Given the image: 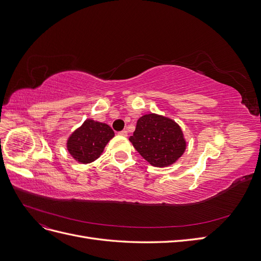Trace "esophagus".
Masks as SVG:
<instances>
[{"label":"esophagus","mask_w":261,"mask_h":261,"mask_svg":"<svg viewBox=\"0 0 261 261\" xmlns=\"http://www.w3.org/2000/svg\"><path fill=\"white\" fill-rule=\"evenodd\" d=\"M118 135L123 136V137H126V136H127V132H126V130H122V132L118 133Z\"/></svg>","instance_id":"34e87169"}]
</instances>
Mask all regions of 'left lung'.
<instances>
[{"label": "left lung", "mask_w": 261, "mask_h": 261, "mask_svg": "<svg viewBox=\"0 0 261 261\" xmlns=\"http://www.w3.org/2000/svg\"><path fill=\"white\" fill-rule=\"evenodd\" d=\"M129 141L139 154L155 168L174 164L187 146L180 126L172 118L155 113L138 118Z\"/></svg>", "instance_id": "8db88e82"}]
</instances>
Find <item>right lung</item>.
I'll return each instance as SVG.
<instances>
[{
	"label": "right lung",
	"instance_id": "right-lung-1",
	"mask_svg": "<svg viewBox=\"0 0 261 261\" xmlns=\"http://www.w3.org/2000/svg\"><path fill=\"white\" fill-rule=\"evenodd\" d=\"M113 137L114 132L108 124L87 118L68 136L66 149L78 163H91L103 153L107 144Z\"/></svg>",
	"mask_w": 261,
	"mask_h": 261
}]
</instances>
